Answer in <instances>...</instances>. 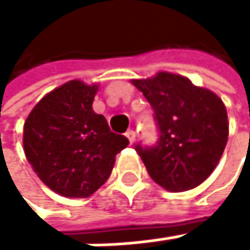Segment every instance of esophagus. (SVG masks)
Segmentation results:
<instances>
[{
  "label": "esophagus",
  "mask_w": 250,
  "mask_h": 250,
  "mask_svg": "<svg viewBox=\"0 0 250 250\" xmlns=\"http://www.w3.org/2000/svg\"><path fill=\"white\" fill-rule=\"evenodd\" d=\"M126 136H127L129 142L133 144V142H135V138H136V133H135L133 130H127V132H126Z\"/></svg>",
  "instance_id": "obj_1"
}]
</instances>
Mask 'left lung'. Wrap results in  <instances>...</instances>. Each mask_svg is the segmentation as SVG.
<instances>
[{
	"label": "left lung",
	"mask_w": 250,
	"mask_h": 250,
	"mask_svg": "<svg viewBox=\"0 0 250 250\" xmlns=\"http://www.w3.org/2000/svg\"><path fill=\"white\" fill-rule=\"evenodd\" d=\"M133 85L151 104L159 133L154 146H135L150 177L169 192L199 186L227 146L225 104L210 90L167 72Z\"/></svg>",
	"instance_id": "1"
}]
</instances>
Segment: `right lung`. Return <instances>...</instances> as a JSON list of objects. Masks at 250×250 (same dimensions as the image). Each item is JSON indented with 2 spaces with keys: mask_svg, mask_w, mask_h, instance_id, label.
<instances>
[{
  "mask_svg": "<svg viewBox=\"0 0 250 250\" xmlns=\"http://www.w3.org/2000/svg\"><path fill=\"white\" fill-rule=\"evenodd\" d=\"M97 85L70 81L46 94L23 126V150L43 183L67 198L93 195L129 139L93 111Z\"/></svg>",
  "mask_w": 250,
  "mask_h": 250,
  "instance_id": "1",
  "label": "right lung"
}]
</instances>
